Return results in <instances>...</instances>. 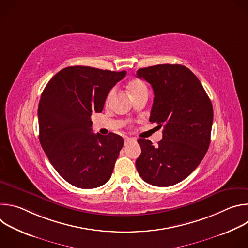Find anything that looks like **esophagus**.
Segmentation results:
<instances>
[{
	"instance_id": "34e87169",
	"label": "esophagus",
	"mask_w": 248,
	"mask_h": 248,
	"mask_svg": "<svg viewBox=\"0 0 248 248\" xmlns=\"http://www.w3.org/2000/svg\"><path fill=\"white\" fill-rule=\"evenodd\" d=\"M131 141H134V138H132V137H125L124 138V145H126L128 142H131Z\"/></svg>"
}]
</instances>
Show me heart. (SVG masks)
<instances>
[{
    "instance_id": "1",
    "label": "heart",
    "mask_w": 248,
    "mask_h": 248,
    "mask_svg": "<svg viewBox=\"0 0 248 248\" xmlns=\"http://www.w3.org/2000/svg\"><path fill=\"white\" fill-rule=\"evenodd\" d=\"M128 90H129V92H130L132 97L137 95V94L142 93V92H148L147 85L142 80H140V79H133V80H131L129 82V84H128ZM114 94H115V90L112 89L108 93L107 97H106V104L108 105L111 102Z\"/></svg>"
}]
</instances>
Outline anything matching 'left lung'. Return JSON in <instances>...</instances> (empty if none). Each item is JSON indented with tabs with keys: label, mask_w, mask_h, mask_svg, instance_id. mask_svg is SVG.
<instances>
[{
	"label": "left lung",
	"mask_w": 248,
	"mask_h": 248,
	"mask_svg": "<svg viewBox=\"0 0 248 248\" xmlns=\"http://www.w3.org/2000/svg\"><path fill=\"white\" fill-rule=\"evenodd\" d=\"M149 82L154 101L149 121L164 126L158 145L139 138L141 154L135 165L144 182L170 186L197 168L209 145L213 107L201 82L182 64H157L137 70Z\"/></svg>",
	"instance_id": "8db88e82"
}]
</instances>
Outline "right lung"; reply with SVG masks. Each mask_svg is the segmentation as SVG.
I'll return each mask as SVG.
<instances>
[{"mask_svg": "<svg viewBox=\"0 0 248 248\" xmlns=\"http://www.w3.org/2000/svg\"><path fill=\"white\" fill-rule=\"evenodd\" d=\"M125 75V70L68 66L42 92L39 140L50 163L68 184L87 189L110 180L124 139L116 133H93L91 115L103 111L108 93Z\"/></svg>", "mask_w": 248, "mask_h": 248, "instance_id": "add662e5", "label": "right lung"}]
</instances>
